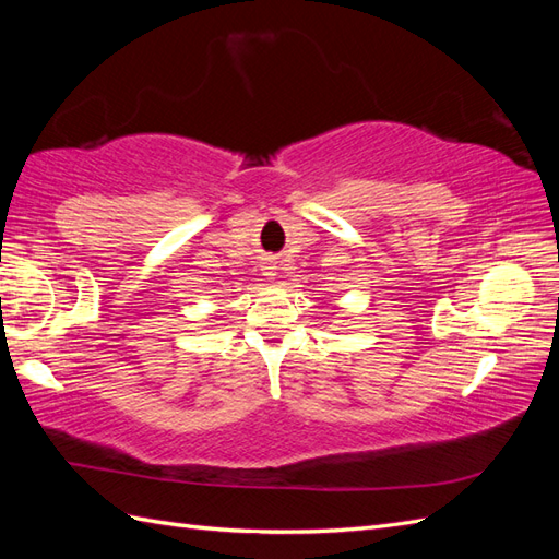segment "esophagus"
<instances>
[{
    "mask_svg": "<svg viewBox=\"0 0 559 559\" xmlns=\"http://www.w3.org/2000/svg\"><path fill=\"white\" fill-rule=\"evenodd\" d=\"M265 275L267 277H275V265H265Z\"/></svg>",
    "mask_w": 559,
    "mask_h": 559,
    "instance_id": "34e87169",
    "label": "esophagus"
}]
</instances>
